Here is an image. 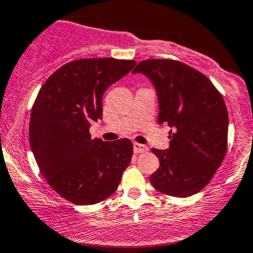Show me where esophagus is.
Returning <instances> with one entry per match:
<instances>
[{"label": "esophagus", "mask_w": 253, "mask_h": 253, "mask_svg": "<svg viewBox=\"0 0 253 253\" xmlns=\"http://www.w3.org/2000/svg\"><path fill=\"white\" fill-rule=\"evenodd\" d=\"M147 150H148L147 145H143V144H141V143H137V142L133 143V152L134 153H144V152H147Z\"/></svg>", "instance_id": "esophagus-1"}]
</instances>
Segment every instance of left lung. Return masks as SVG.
<instances>
[{"label": "left lung", "mask_w": 253, "mask_h": 253, "mask_svg": "<svg viewBox=\"0 0 253 253\" xmlns=\"http://www.w3.org/2000/svg\"><path fill=\"white\" fill-rule=\"evenodd\" d=\"M133 73H143L155 86L159 124H168L170 147L152 152L160 167L149 180L172 197H190L211 180L228 148V110L221 94L195 68L174 60H145Z\"/></svg>", "instance_id": "1"}]
</instances>
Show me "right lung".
<instances>
[{"label":"right lung","instance_id":"right-lung-1","mask_svg":"<svg viewBox=\"0 0 253 253\" xmlns=\"http://www.w3.org/2000/svg\"><path fill=\"white\" fill-rule=\"evenodd\" d=\"M136 65L132 60L83 58L53 72L33 105L29 141L40 172L53 191L75 205L110 197L131 163L133 144L91 138L103 117V94Z\"/></svg>","mask_w":253,"mask_h":253}]
</instances>
